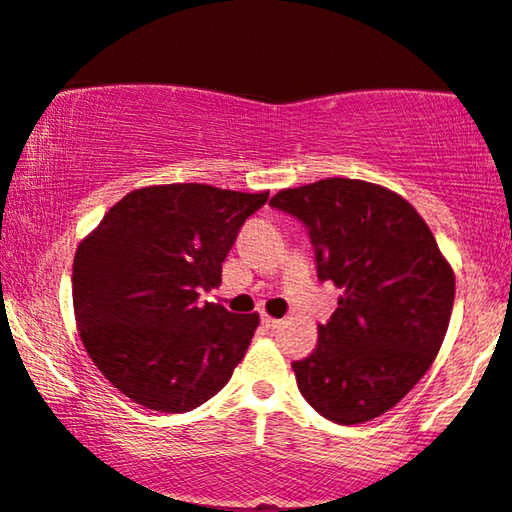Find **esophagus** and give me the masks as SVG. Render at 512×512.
Listing matches in <instances>:
<instances>
[{"mask_svg":"<svg viewBox=\"0 0 512 512\" xmlns=\"http://www.w3.org/2000/svg\"><path fill=\"white\" fill-rule=\"evenodd\" d=\"M262 323H264V326H267V328H278V326H281V319H274V316H269V314H262Z\"/></svg>","mask_w":512,"mask_h":512,"instance_id":"obj_1","label":"esophagus"}]
</instances>
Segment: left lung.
<instances>
[{
    "mask_svg": "<svg viewBox=\"0 0 512 512\" xmlns=\"http://www.w3.org/2000/svg\"><path fill=\"white\" fill-rule=\"evenodd\" d=\"M269 203L304 222L316 274L342 290L314 352L293 361L302 397L340 425L383 416L442 347L454 269L409 200L371 181L321 179Z\"/></svg>",
    "mask_w": 512,
    "mask_h": 512,
    "instance_id": "obj_1",
    "label": "left lung"
}]
</instances>
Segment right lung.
Wrapping results in <instances>:
<instances>
[{"label":"right lung","instance_id":"obj_1","mask_svg":"<svg viewBox=\"0 0 512 512\" xmlns=\"http://www.w3.org/2000/svg\"><path fill=\"white\" fill-rule=\"evenodd\" d=\"M269 191L208 184L127 193L77 245L73 307L82 345L113 387L146 409L205 404L241 364L260 314L198 307L222 283L238 229Z\"/></svg>","mask_w":512,"mask_h":512}]
</instances>
